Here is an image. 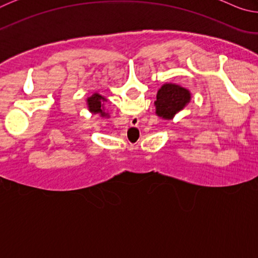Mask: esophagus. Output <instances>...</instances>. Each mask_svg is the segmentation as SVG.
<instances>
[{"label": "esophagus", "mask_w": 258, "mask_h": 258, "mask_svg": "<svg viewBox=\"0 0 258 258\" xmlns=\"http://www.w3.org/2000/svg\"><path fill=\"white\" fill-rule=\"evenodd\" d=\"M132 119H133V123H135V125H138V124H139V119H137V118H135V117H133V118H132ZM137 121H138V123H136ZM131 121H132V120H131ZM133 126H134V125H133Z\"/></svg>", "instance_id": "obj_1"}]
</instances>
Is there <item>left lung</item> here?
<instances>
[{"label":"left lung","instance_id":"8db88e82","mask_svg":"<svg viewBox=\"0 0 258 258\" xmlns=\"http://www.w3.org/2000/svg\"><path fill=\"white\" fill-rule=\"evenodd\" d=\"M190 92L175 84H165L157 93L156 113L165 119H172L174 115L190 101Z\"/></svg>","mask_w":258,"mask_h":258}]
</instances>
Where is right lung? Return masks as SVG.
<instances>
[{"mask_svg": "<svg viewBox=\"0 0 258 258\" xmlns=\"http://www.w3.org/2000/svg\"><path fill=\"white\" fill-rule=\"evenodd\" d=\"M102 100H104V98L101 97V95L98 94V93L93 94L92 97L87 99L90 110L92 112H100L103 116L104 112H102V109H101V101H102Z\"/></svg>", "mask_w": 258, "mask_h": 258, "instance_id": "right-lung-1", "label": "right lung"}]
</instances>
